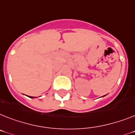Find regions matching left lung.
<instances>
[{"instance_id":"8db88e82","label":"left lung","mask_w":135,"mask_h":135,"mask_svg":"<svg viewBox=\"0 0 135 135\" xmlns=\"http://www.w3.org/2000/svg\"><path fill=\"white\" fill-rule=\"evenodd\" d=\"M106 95H104V96H102V97H104V96H106Z\"/></svg>"}]
</instances>
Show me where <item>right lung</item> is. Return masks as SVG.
<instances>
[{
    "label": "right lung",
    "mask_w": 135,
    "mask_h": 135,
    "mask_svg": "<svg viewBox=\"0 0 135 135\" xmlns=\"http://www.w3.org/2000/svg\"><path fill=\"white\" fill-rule=\"evenodd\" d=\"M29 97H30V98H36V97H31V96H28Z\"/></svg>",
    "instance_id": "right-lung-1"
}]
</instances>
